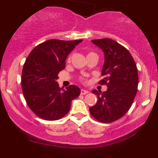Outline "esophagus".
<instances>
[{"label":"esophagus","mask_w":158,"mask_h":158,"mask_svg":"<svg viewBox=\"0 0 158 158\" xmlns=\"http://www.w3.org/2000/svg\"><path fill=\"white\" fill-rule=\"evenodd\" d=\"M88 93H89V91H87L86 90H83V89H81V95H85V94H88Z\"/></svg>","instance_id":"obj_1"}]
</instances>
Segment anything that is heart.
Segmentation results:
<instances>
[{"instance_id":"heart-1","label":"heart","mask_w":158,"mask_h":158,"mask_svg":"<svg viewBox=\"0 0 158 158\" xmlns=\"http://www.w3.org/2000/svg\"><path fill=\"white\" fill-rule=\"evenodd\" d=\"M97 56V54H95L94 52H90V53H88V54H87V57H88V56ZM71 56H70L68 58V62H71ZM80 81H82V82H84V83H86L87 82L86 79H85V78H83V77H81L80 78Z\"/></svg>"}]
</instances>
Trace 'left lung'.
I'll return each mask as SVG.
<instances>
[{
    "label": "left lung",
    "instance_id": "1",
    "mask_svg": "<svg viewBox=\"0 0 158 158\" xmlns=\"http://www.w3.org/2000/svg\"><path fill=\"white\" fill-rule=\"evenodd\" d=\"M92 43L104 53V64L98 84L107 85V91L94 90L97 103L89 110L93 117L102 123H111L127 113L135 97L138 85V68L129 51L109 39L93 40Z\"/></svg>",
    "mask_w": 158,
    "mask_h": 158
}]
</instances>
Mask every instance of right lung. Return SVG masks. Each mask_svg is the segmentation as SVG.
I'll use <instances>...</instances> for the list:
<instances>
[{"label":"right lung","mask_w":158,"mask_h":158,"mask_svg":"<svg viewBox=\"0 0 158 158\" xmlns=\"http://www.w3.org/2000/svg\"><path fill=\"white\" fill-rule=\"evenodd\" d=\"M82 40H48L31 51L22 71L21 86L24 98L35 115L46 121L62 118L71 109L72 100L80 89L70 85L59 87L58 74L65 68L68 55Z\"/></svg>","instance_id":"right-lung-1"}]
</instances>
